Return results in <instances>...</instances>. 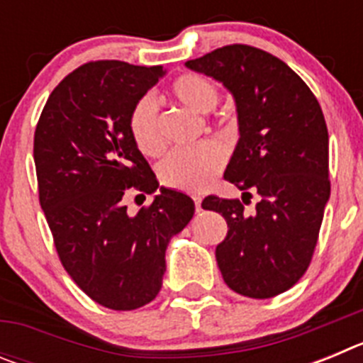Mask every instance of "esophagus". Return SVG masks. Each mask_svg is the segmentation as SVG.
<instances>
[{
	"label": "esophagus",
	"instance_id": "esophagus-1",
	"mask_svg": "<svg viewBox=\"0 0 363 363\" xmlns=\"http://www.w3.org/2000/svg\"><path fill=\"white\" fill-rule=\"evenodd\" d=\"M192 200H194V207H196V211H198V213H200V211H201V198L200 196H194V198H192Z\"/></svg>",
	"mask_w": 363,
	"mask_h": 363
}]
</instances>
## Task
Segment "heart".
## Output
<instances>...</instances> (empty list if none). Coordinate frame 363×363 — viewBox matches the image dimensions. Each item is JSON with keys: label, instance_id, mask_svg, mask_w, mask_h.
Listing matches in <instances>:
<instances>
[{"label": "heart", "instance_id": "b5f03b06", "mask_svg": "<svg viewBox=\"0 0 363 363\" xmlns=\"http://www.w3.org/2000/svg\"><path fill=\"white\" fill-rule=\"evenodd\" d=\"M172 96L191 111L207 114L220 101V89L203 74H184L174 79ZM127 127L134 145L145 156H158L163 149L158 123V108L150 96H142L133 105ZM225 165V154L218 143L205 142L198 147L172 150L160 162L158 178L165 187L200 192Z\"/></svg>", "mask_w": 363, "mask_h": 363}]
</instances>
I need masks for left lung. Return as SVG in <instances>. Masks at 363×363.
I'll return each mask as SVG.
<instances>
[{"label":"left lung","instance_id":"obj_1","mask_svg":"<svg viewBox=\"0 0 363 363\" xmlns=\"http://www.w3.org/2000/svg\"><path fill=\"white\" fill-rule=\"evenodd\" d=\"M185 65L233 94L240 140L223 178L243 196H259L251 216L245 198L201 203L229 227L216 247L223 281L258 300L285 293L309 267L331 194L322 107L291 67L256 47L227 45Z\"/></svg>","mask_w":363,"mask_h":363}]
</instances>
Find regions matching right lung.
<instances>
[{
    "label": "right lung",
    "instance_id": "1",
    "mask_svg": "<svg viewBox=\"0 0 363 363\" xmlns=\"http://www.w3.org/2000/svg\"><path fill=\"white\" fill-rule=\"evenodd\" d=\"M163 74L116 60L85 63L54 89L34 133L40 203L57 256L79 289L112 311L156 298L169 240L194 214L187 194L165 187L134 216L125 205L160 185L127 118Z\"/></svg>",
    "mask_w": 363,
    "mask_h": 363
}]
</instances>
